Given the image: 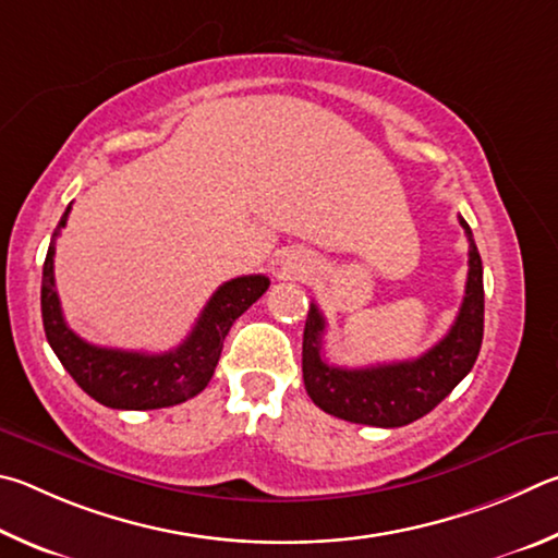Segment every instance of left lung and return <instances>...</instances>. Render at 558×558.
Masks as SVG:
<instances>
[{"instance_id": "1", "label": "left lung", "mask_w": 558, "mask_h": 558, "mask_svg": "<svg viewBox=\"0 0 558 558\" xmlns=\"http://www.w3.org/2000/svg\"><path fill=\"white\" fill-rule=\"evenodd\" d=\"M468 238V281L461 311L448 333L416 360L373 367H336L324 360L326 318L311 304L304 328V385L326 414L353 424L397 428L432 412L471 373L483 343V262L473 232L458 218Z\"/></svg>"}]
</instances>
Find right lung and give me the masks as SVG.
<instances>
[{
    "label": "right lung",
    "instance_id": "add662e5",
    "mask_svg": "<svg viewBox=\"0 0 558 558\" xmlns=\"http://www.w3.org/2000/svg\"><path fill=\"white\" fill-rule=\"evenodd\" d=\"M68 205L48 244L41 279V316L48 345L77 387L110 409H161L181 404L208 387L222 353V340L234 320L269 289L264 274L225 281L205 304L189 338L169 353H134L100 348L68 328L53 279L56 238L65 228Z\"/></svg>",
    "mask_w": 558,
    "mask_h": 558
}]
</instances>
